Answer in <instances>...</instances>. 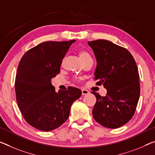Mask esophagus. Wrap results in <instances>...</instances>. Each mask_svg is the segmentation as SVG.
Returning a JSON list of instances; mask_svg holds the SVG:
<instances>
[{
  "label": "esophagus",
  "instance_id": "34e87169",
  "mask_svg": "<svg viewBox=\"0 0 155 155\" xmlns=\"http://www.w3.org/2000/svg\"><path fill=\"white\" fill-rule=\"evenodd\" d=\"M88 94H89V91L87 89H82V96H84V95H87Z\"/></svg>",
  "mask_w": 155,
  "mask_h": 155
}]
</instances>
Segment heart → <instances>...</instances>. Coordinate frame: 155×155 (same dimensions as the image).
Segmentation results:
<instances>
[{"label": "heart", "instance_id": "b5f03b06", "mask_svg": "<svg viewBox=\"0 0 155 155\" xmlns=\"http://www.w3.org/2000/svg\"><path fill=\"white\" fill-rule=\"evenodd\" d=\"M78 55H79L80 59H82V61L84 63L85 61L90 60V59H92L90 54L88 53L86 50H84V49H80L78 51Z\"/></svg>", "mask_w": 155, "mask_h": 155}]
</instances>
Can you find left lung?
<instances>
[{"label":"left lung","instance_id":"1","mask_svg":"<svg viewBox=\"0 0 155 155\" xmlns=\"http://www.w3.org/2000/svg\"><path fill=\"white\" fill-rule=\"evenodd\" d=\"M97 61L94 80L107 90L104 97H96L92 114L108 128H118L133 117L140 96L139 71L133 56L125 48L100 39L88 42Z\"/></svg>","mask_w":155,"mask_h":155}]
</instances>
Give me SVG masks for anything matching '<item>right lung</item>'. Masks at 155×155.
Wrapping results in <instances>:
<instances>
[{"label":"right lung","instance_id":"right-lung-1","mask_svg":"<svg viewBox=\"0 0 155 155\" xmlns=\"http://www.w3.org/2000/svg\"><path fill=\"white\" fill-rule=\"evenodd\" d=\"M75 40L45 41L23 54L15 79L16 101L28 124L49 132L67 120L73 102L82 95L81 90L69 87L58 93L52 85L59 74L62 60Z\"/></svg>","mask_w":155,"mask_h":155}]
</instances>
